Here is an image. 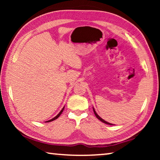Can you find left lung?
Segmentation results:
<instances>
[{
	"label": "left lung",
	"instance_id": "left-lung-1",
	"mask_svg": "<svg viewBox=\"0 0 160 160\" xmlns=\"http://www.w3.org/2000/svg\"><path fill=\"white\" fill-rule=\"evenodd\" d=\"M93 111H94V114H95V116H96V117L99 119V120H100L102 121V122H103V123H106V124H109V125H113V124H112V123H109V122H107V121H104V119H102L101 117H100V116L97 114V113L96 112V111L94 110V107H93Z\"/></svg>",
	"mask_w": 160,
	"mask_h": 160
}]
</instances>
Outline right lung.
I'll return each instance as SVG.
<instances>
[{"mask_svg": "<svg viewBox=\"0 0 160 160\" xmlns=\"http://www.w3.org/2000/svg\"><path fill=\"white\" fill-rule=\"evenodd\" d=\"M64 107H63V109H62L61 110V112H59V113H58V114L55 116V117L53 118L52 119H51V120H48V121H46V123H47V122H51V121H54V120H56V118H58L59 117V116H60V115L61 114V113H62V112H63V109H64Z\"/></svg>", "mask_w": 160, "mask_h": 160, "instance_id": "add662e5", "label": "right lung"}]
</instances>
